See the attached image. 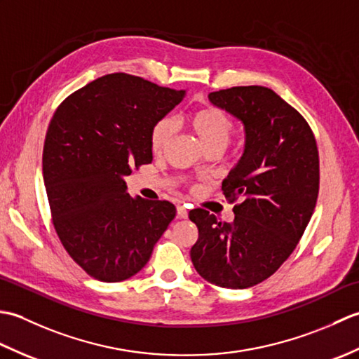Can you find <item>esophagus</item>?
Instances as JSON below:
<instances>
[{
    "instance_id": "1",
    "label": "esophagus",
    "mask_w": 359,
    "mask_h": 359,
    "mask_svg": "<svg viewBox=\"0 0 359 359\" xmlns=\"http://www.w3.org/2000/svg\"><path fill=\"white\" fill-rule=\"evenodd\" d=\"M177 216H179L180 219L188 217V210H187V207H184V205H177Z\"/></svg>"
}]
</instances>
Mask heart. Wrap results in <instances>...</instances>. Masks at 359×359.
I'll return each instance as SVG.
<instances>
[{
	"label": "heart",
	"instance_id": "obj_1",
	"mask_svg": "<svg viewBox=\"0 0 359 359\" xmlns=\"http://www.w3.org/2000/svg\"><path fill=\"white\" fill-rule=\"evenodd\" d=\"M188 123L207 149H224L234 133L233 118L225 111L211 104L194 109L188 116ZM174 133L175 125L172 118H160L151 131L152 152L162 154L170 144Z\"/></svg>",
	"mask_w": 359,
	"mask_h": 359
}]
</instances>
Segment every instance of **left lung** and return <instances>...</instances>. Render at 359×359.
<instances>
[{
	"label": "left lung",
	"instance_id": "1",
	"mask_svg": "<svg viewBox=\"0 0 359 359\" xmlns=\"http://www.w3.org/2000/svg\"><path fill=\"white\" fill-rule=\"evenodd\" d=\"M245 128L243 156L222 191L234 205L231 224L210 211H189L199 228L191 261L201 276L224 288H248L270 278L313 215L319 156L313 131L293 106L264 86H234L208 95Z\"/></svg>",
	"mask_w": 359,
	"mask_h": 359
}]
</instances>
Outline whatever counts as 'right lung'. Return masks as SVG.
<instances>
[{
    "label": "right lung",
    "instance_id": "add662e5",
    "mask_svg": "<svg viewBox=\"0 0 359 359\" xmlns=\"http://www.w3.org/2000/svg\"><path fill=\"white\" fill-rule=\"evenodd\" d=\"M185 94L118 72L75 90L53 114L43 148L52 224L97 280L139 273L175 216L168 201L133 199L125 177L152 162V126Z\"/></svg>",
    "mask_w": 359,
    "mask_h": 359
}]
</instances>
